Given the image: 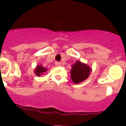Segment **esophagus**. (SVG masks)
<instances>
[{
	"mask_svg": "<svg viewBox=\"0 0 126 126\" xmlns=\"http://www.w3.org/2000/svg\"><path fill=\"white\" fill-rule=\"evenodd\" d=\"M55 65L57 67H59V66H61V63H59V62H55Z\"/></svg>",
	"mask_w": 126,
	"mask_h": 126,
	"instance_id": "34e87169",
	"label": "esophagus"
}]
</instances>
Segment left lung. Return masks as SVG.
I'll list each match as a JSON object with an SVG mask.
<instances>
[{
  "instance_id": "8db88e82",
  "label": "left lung",
  "mask_w": 126,
  "mask_h": 126,
  "mask_svg": "<svg viewBox=\"0 0 126 126\" xmlns=\"http://www.w3.org/2000/svg\"><path fill=\"white\" fill-rule=\"evenodd\" d=\"M92 72V68L80 61H77L72 65L71 70V80L75 84H79L88 79Z\"/></svg>"
}]
</instances>
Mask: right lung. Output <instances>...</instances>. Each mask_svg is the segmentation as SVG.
<instances>
[{"label": "right lung", "mask_w": 126, "mask_h": 126, "mask_svg": "<svg viewBox=\"0 0 126 126\" xmlns=\"http://www.w3.org/2000/svg\"><path fill=\"white\" fill-rule=\"evenodd\" d=\"M47 71V69H46L45 67H44L42 65H36V68L34 69V74L38 76V77H40L41 75H44V73Z\"/></svg>", "instance_id": "obj_1"}]
</instances>
